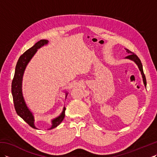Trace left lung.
<instances>
[{
  "label": "left lung",
  "instance_id": "1",
  "mask_svg": "<svg viewBox=\"0 0 157 157\" xmlns=\"http://www.w3.org/2000/svg\"><path fill=\"white\" fill-rule=\"evenodd\" d=\"M126 51H127V52H128L129 55L126 56L125 59H128L132 60V61H134L136 63V65H138V68L140 69V71H141V74L142 75V78H143V82H144V86L146 87V77H145V75L144 73V71H143V67H142V65L140 59L138 58V56L137 55L134 54L133 52L130 51L129 50L126 49Z\"/></svg>",
  "mask_w": 157,
  "mask_h": 157
}]
</instances>
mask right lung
Returning <instances> with one entry per match:
<instances>
[{"label":"right lung","mask_w":157,"mask_h":157,"mask_svg":"<svg viewBox=\"0 0 157 157\" xmlns=\"http://www.w3.org/2000/svg\"><path fill=\"white\" fill-rule=\"evenodd\" d=\"M47 40H41L36 42L32 48L26 51L20 57L17 63L15 75L13 77L12 84H11V92L14 103L15 109L17 115L24 120L28 124L32 127V128L36 129L34 125V117L32 113L29 111L23 98L22 94V79L24 71L26 66L30 61L33 56L35 55L38 49L42 47V46L48 44ZM67 93H66V97ZM65 107L63 108L61 114L57 117L52 120V126L48 129H51L57 127L61 123L65 117Z\"/></svg>","instance_id":"add662e5"}]
</instances>
